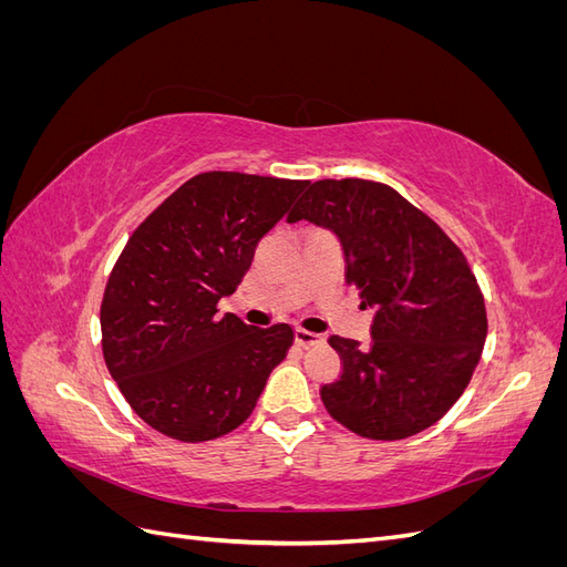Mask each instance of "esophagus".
Returning <instances> with one entry per match:
<instances>
[{
  "label": "esophagus",
  "mask_w": 567,
  "mask_h": 567,
  "mask_svg": "<svg viewBox=\"0 0 567 567\" xmlns=\"http://www.w3.org/2000/svg\"><path fill=\"white\" fill-rule=\"evenodd\" d=\"M296 342L300 348H312V346L323 342V336H319L315 331H307V329H296Z\"/></svg>",
  "instance_id": "1"
}]
</instances>
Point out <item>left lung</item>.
<instances>
[{"label":"left lung","instance_id":"1","mask_svg":"<svg viewBox=\"0 0 567 567\" xmlns=\"http://www.w3.org/2000/svg\"><path fill=\"white\" fill-rule=\"evenodd\" d=\"M331 229L346 281L375 307L371 342L331 336L342 371L321 402L348 431L404 440L437 423L466 390L487 338L485 298L466 255L392 186L319 179L288 213Z\"/></svg>","mask_w":567,"mask_h":567}]
</instances>
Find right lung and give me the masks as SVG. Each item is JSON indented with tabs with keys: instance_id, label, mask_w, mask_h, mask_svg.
<instances>
[{
	"instance_id": "add662e5",
	"label": "right lung",
	"mask_w": 567,
	"mask_h": 567,
	"mask_svg": "<svg viewBox=\"0 0 567 567\" xmlns=\"http://www.w3.org/2000/svg\"><path fill=\"white\" fill-rule=\"evenodd\" d=\"M310 182L203 173L184 182L140 227L101 300V348L120 392L158 433L205 442L241 425L293 329L219 315L260 238Z\"/></svg>"
}]
</instances>
